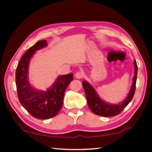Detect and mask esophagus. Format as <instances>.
Returning a JSON list of instances; mask_svg holds the SVG:
<instances>
[{
    "label": "esophagus",
    "mask_w": 152,
    "mask_h": 152,
    "mask_svg": "<svg viewBox=\"0 0 152 152\" xmlns=\"http://www.w3.org/2000/svg\"><path fill=\"white\" fill-rule=\"evenodd\" d=\"M75 76L78 79H81L84 77V73L82 72H76L75 74Z\"/></svg>",
    "instance_id": "obj_1"
}]
</instances>
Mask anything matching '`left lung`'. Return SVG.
<instances>
[{
    "instance_id": "left-lung-1",
    "label": "left lung",
    "mask_w": 152,
    "mask_h": 152,
    "mask_svg": "<svg viewBox=\"0 0 152 152\" xmlns=\"http://www.w3.org/2000/svg\"><path fill=\"white\" fill-rule=\"evenodd\" d=\"M135 64V75L133 76V84L132 86L128 96L123 102L119 104H107L100 99L97 94L95 92L94 89L86 81L82 82L84 92H85L87 102L88 105L92 112L95 115H100L102 117H113L119 115L123 111V109L127 106L132 101L134 96L135 88H136V80H137V66L136 61H134Z\"/></svg>"
}]
</instances>
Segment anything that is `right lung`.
Listing matches in <instances>:
<instances>
[{
    "instance_id": "1",
    "label": "right lung",
    "mask_w": 152,
    "mask_h": 152,
    "mask_svg": "<svg viewBox=\"0 0 152 152\" xmlns=\"http://www.w3.org/2000/svg\"><path fill=\"white\" fill-rule=\"evenodd\" d=\"M47 41L37 42L22 56L17 67L15 81L20 103L33 117L48 119L56 116L63 105L66 89L73 80V74L58 77L46 92L37 91L28 81L27 70L31 58L35 51L47 45Z\"/></svg>"
}]
</instances>
